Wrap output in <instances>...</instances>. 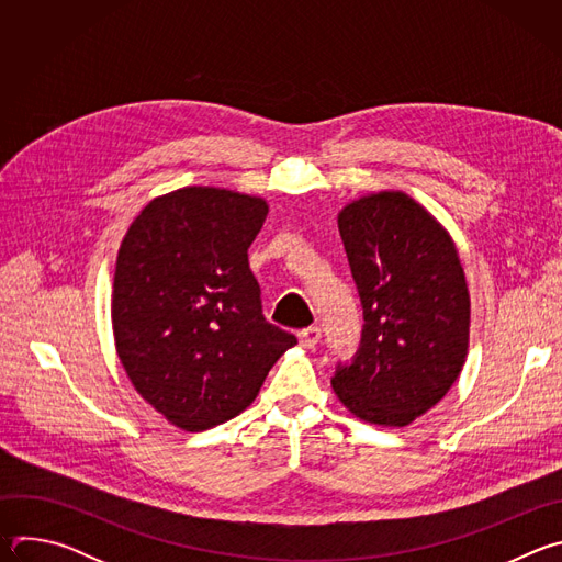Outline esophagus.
<instances>
[{"label":"esophagus","mask_w":562,"mask_h":562,"mask_svg":"<svg viewBox=\"0 0 562 562\" xmlns=\"http://www.w3.org/2000/svg\"><path fill=\"white\" fill-rule=\"evenodd\" d=\"M297 340L304 349H315L317 342H319V329L317 327H308V329H302L297 334Z\"/></svg>","instance_id":"34e87169"}]
</instances>
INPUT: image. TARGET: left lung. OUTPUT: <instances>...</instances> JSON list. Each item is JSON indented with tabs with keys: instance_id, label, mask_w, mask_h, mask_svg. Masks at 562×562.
<instances>
[{
	"instance_id": "1",
	"label": "left lung",
	"mask_w": 562,
	"mask_h": 562,
	"mask_svg": "<svg viewBox=\"0 0 562 562\" xmlns=\"http://www.w3.org/2000/svg\"><path fill=\"white\" fill-rule=\"evenodd\" d=\"M338 228L364 308L358 358L331 386L375 427H407L436 407L469 353L471 297L449 231L405 191L347 202Z\"/></svg>"
}]
</instances>
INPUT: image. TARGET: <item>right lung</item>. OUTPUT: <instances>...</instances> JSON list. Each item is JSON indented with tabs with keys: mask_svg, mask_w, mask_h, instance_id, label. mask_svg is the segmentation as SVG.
<instances>
[{
	"mask_svg": "<svg viewBox=\"0 0 562 562\" xmlns=\"http://www.w3.org/2000/svg\"><path fill=\"white\" fill-rule=\"evenodd\" d=\"M269 204L220 187L153 198L115 262L117 358L146 403L184 431L243 414L295 336L269 325L249 247Z\"/></svg>",
	"mask_w": 562,
	"mask_h": 562,
	"instance_id": "obj_1",
	"label": "right lung"
}]
</instances>
